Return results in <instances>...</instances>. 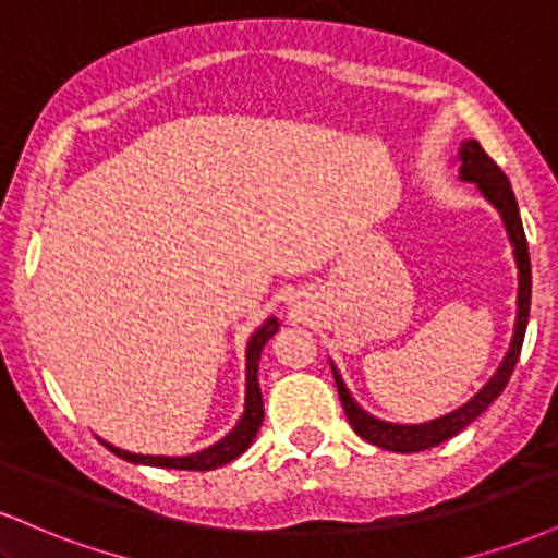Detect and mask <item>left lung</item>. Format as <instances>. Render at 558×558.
Wrapping results in <instances>:
<instances>
[{"mask_svg":"<svg viewBox=\"0 0 558 558\" xmlns=\"http://www.w3.org/2000/svg\"><path fill=\"white\" fill-rule=\"evenodd\" d=\"M459 159H462V181L477 183V189L483 191L485 198L498 209L504 217V226L509 230V239L514 243V257L517 267H520V296H517V325H514V338H511V349L506 351V360L498 367V373L490 377V383L485 386L475 399H470L464 407H459L457 412L446 414V417L425 422V425H390V422H380L369 417L364 409L356 407V401L351 399V393L345 390L341 375L332 367V377H336L338 396H341L343 412L349 417V425L354 427L356 435H362L367 444L377 448H388V451L399 453H414L433 448L444 440L453 438L457 433H462L466 425H472L485 409L490 407L498 396L504 393L506 383H509L511 373H514L517 360H520L524 330H527V317H530V291H533V275H530V254H527V239H524L520 207H517L514 191H511L509 178L504 175V170L498 168L493 159L485 155L483 146L477 141H464L462 149H459Z\"/></svg>","mask_w":558,"mask_h":558,"instance_id":"obj_1","label":"left lung"}]
</instances>
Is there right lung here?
<instances>
[{
	"label": "right lung",
	"instance_id": "right-lung-1",
	"mask_svg": "<svg viewBox=\"0 0 558 558\" xmlns=\"http://www.w3.org/2000/svg\"><path fill=\"white\" fill-rule=\"evenodd\" d=\"M278 330V319L270 317L262 328L254 332L252 341H248L246 349V409H243V417L239 425L233 427V433H228L220 444L204 448V451L191 453V457H144V453H131L123 451V448H114L107 440H101L114 457L125 459V462L133 464H149V466H168V470H194V472H207L215 470V466H222L233 459H239L252 440L257 438V430L265 420V407H262V390L257 380V367H259V354L265 349V343L270 341Z\"/></svg>",
	"mask_w": 558,
	"mask_h": 558
}]
</instances>
